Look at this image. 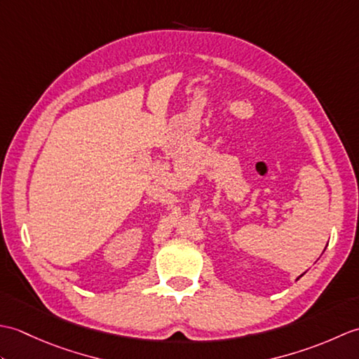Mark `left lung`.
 I'll return each instance as SVG.
<instances>
[{"instance_id":"left-lung-1","label":"left lung","mask_w":359,"mask_h":359,"mask_svg":"<svg viewBox=\"0 0 359 359\" xmlns=\"http://www.w3.org/2000/svg\"><path fill=\"white\" fill-rule=\"evenodd\" d=\"M297 279H299V278H297Z\"/></svg>"}]
</instances>
